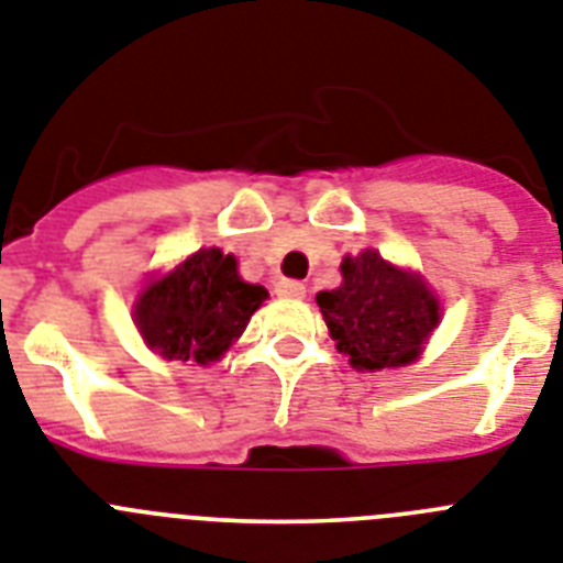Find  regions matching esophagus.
Wrapping results in <instances>:
<instances>
[{
    "label": "esophagus",
    "mask_w": 563,
    "mask_h": 563,
    "mask_svg": "<svg viewBox=\"0 0 563 563\" xmlns=\"http://www.w3.org/2000/svg\"><path fill=\"white\" fill-rule=\"evenodd\" d=\"M277 295L295 297V300H300V297H306V286L300 280H280L277 283Z\"/></svg>",
    "instance_id": "34e87169"
}]
</instances>
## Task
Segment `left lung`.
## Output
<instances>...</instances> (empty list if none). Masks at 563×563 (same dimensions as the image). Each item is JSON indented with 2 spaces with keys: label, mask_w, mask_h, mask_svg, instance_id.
<instances>
[{
  "label": "left lung",
  "mask_w": 563,
  "mask_h": 563,
  "mask_svg": "<svg viewBox=\"0 0 563 563\" xmlns=\"http://www.w3.org/2000/svg\"><path fill=\"white\" fill-rule=\"evenodd\" d=\"M343 283L318 306L354 369H391L415 361L441 320V306L418 274L400 272L375 249L343 260Z\"/></svg>",
  "instance_id": "left-lung-1"
}]
</instances>
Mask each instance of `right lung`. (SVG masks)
Instances as JSON below:
<instances>
[{
    "label": "right lung",
    "instance_id": "add662e5",
    "mask_svg": "<svg viewBox=\"0 0 563 563\" xmlns=\"http://www.w3.org/2000/svg\"><path fill=\"white\" fill-rule=\"evenodd\" d=\"M268 291L243 283L238 260L220 249L197 254L154 280L134 309L136 329L168 361H217L243 334Z\"/></svg>",
    "mask_w": 563,
    "mask_h": 563
}]
</instances>
